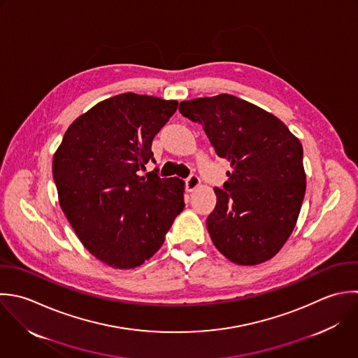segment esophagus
I'll return each instance as SVG.
<instances>
[{
  "instance_id": "34e87169",
  "label": "esophagus",
  "mask_w": 358,
  "mask_h": 358,
  "mask_svg": "<svg viewBox=\"0 0 358 358\" xmlns=\"http://www.w3.org/2000/svg\"><path fill=\"white\" fill-rule=\"evenodd\" d=\"M201 184V180L196 174H191L187 180H185V187H187V191H194L195 188H198Z\"/></svg>"
}]
</instances>
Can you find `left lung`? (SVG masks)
Here are the masks:
<instances>
[{"label":"left lung","instance_id":"left-lung-1","mask_svg":"<svg viewBox=\"0 0 358 358\" xmlns=\"http://www.w3.org/2000/svg\"><path fill=\"white\" fill-rule=\"evenodd\" d=\"M231 171L206 219L215 247L231 262L257 265L290 237L306 194L303 145L273 114L233 94L181 101Z\"/></svg>","mask_w":358,"mask_h":358}]
</instances>
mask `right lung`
Listing matches in <instances>:
<instances>
[{
  "label": "right lung",
  "instance_id": "right-lung-1",
  "mask_svg": "<svg viewBox=\"0 0 358 358\" xmlns=\"http://www.w3.org/2000/svg\"><path fill=\"white\" fill-rule=\"evenodd\" d=\"M176 100L122 93L100 101L66 129L52 159L59 205L85 248L120 269L142 265L163 245L184 209V181L162 178L152 142Z\"/></svg>",
  "mask_w": 358,
  "mask_h": 358
}]
</instances>
